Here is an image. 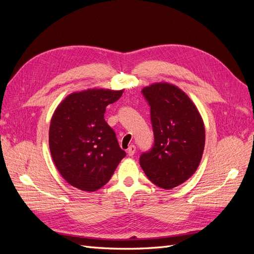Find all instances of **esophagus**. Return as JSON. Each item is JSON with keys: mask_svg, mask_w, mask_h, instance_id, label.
Here are the masks:
<instances>
[{"mask_svg": "<svg viewBox=\"0 0 254 254\" xmlns=\"http://www.w3.org/2000/svg\"><path fill=\"white\" fill-rule=\"evenodd\" d=\"M135 150H136V147H135V146H134V145H130L129 147H128V149H127V153H128V155H129L130 157H132V156L134 155Z\"/></svg>", "mask_w": 254, "mask_h": 254, "instance_id": "esophagus-1", "label": "esophagus"}]
</instances>
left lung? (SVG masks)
<instances>
[{
    "instance_id": "1",
    "label": "left lung",
    "mask_w": 254,
    "mask_h": 254,
    "mask_svg": "<svg viewBox=\"0 0 254 254\" xmlns=\"http://www.w3.org/2000/svg\"><path fill=\"white\" fill-rule=\"evenodd\" d=\"M142 93L150 106L155 143L142 153L140 165L153 184L171 190L197 171L204 149L203 121L190 98L172 83H152Z\"/></svg>"
}]
</instances>
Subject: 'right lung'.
Listing matches in <instances>:
<instances>
[{"label":"right lung","mask_w":254,"mask_h":254,"mask_svg":"<svg viewBox=\"0 0 254 254\" xmlns=\"http://www.w3.org/2000/svg\"><path fill=\"white\" fill-rule=\"evenodd\" d=\"M124 90L74 92L54 112L49 142L58 172L72 187L94 191L110 180L126 152L104 119L106 107Z\"/></svg>","instance_id":"1"}]
</instances>
